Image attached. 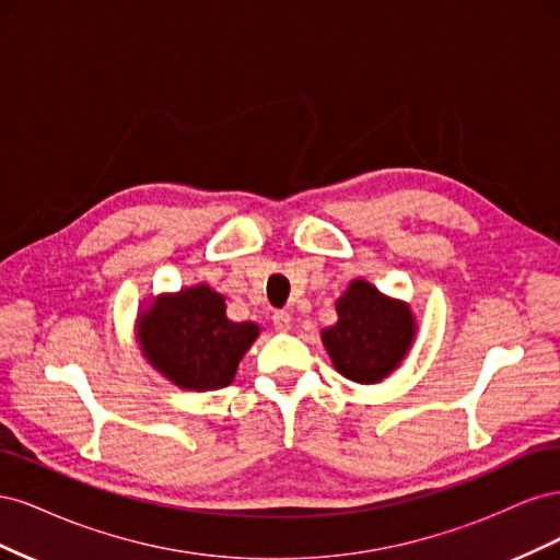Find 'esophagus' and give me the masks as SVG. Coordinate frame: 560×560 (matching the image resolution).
Listing matches in <instances>:
<instances>
[{"mask_svg": "<svg viewBox=\"0 0 560 560\" xmlns=\"http://www.w3.org/2000/svg\"><path fill=\"white\" fill-rule=\"evenodd\" d=\"M273 325L280 331H290L292 329V315L287 313V311H276L273 313Z\"/></svg>", "mask_w": 560, "mask_h": 560, "instance_id": "esophagus-1", "label": "esophagus"}]
</instances>
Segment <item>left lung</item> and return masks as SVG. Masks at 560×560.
Masks as SVG:
<instances>
[{
  "mask_svg": "<svg viewBox=\"0 0 560 560\" xmlns=\"http://www.w3.org/2000/svg\"><path fill=\"white\" fill-rule=\"evenodd\" d=\"M338 322L322 331L338 374L354 383H378L404 360L413 341L411 311L383 296L364 280H352L336 301Z\"/></svg>",
  "mask_w": 560,
  "mask_h": 560,
  "instance_id": "obj_1",
  "label": "left lung"
}]
</instances>
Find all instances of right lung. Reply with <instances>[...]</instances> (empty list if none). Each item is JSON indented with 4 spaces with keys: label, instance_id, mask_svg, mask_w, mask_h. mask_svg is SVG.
I'll return each instance as SVG.
<instances>
[{
    "label": "right lung",
    "instance_id": "right-lung-1",
    "mask_svg": "<svg viewBox=\"0 0 560 560\" xmlns=\"http://www.w3.org/2000/svg\"><path fill=\"white\" fill-rule=\"evenodd\" d=\"M257 336L252 322H231L224 296L206 284L163 296L140 317L144 358L184 389L226 387Z\"/></svg>",
    "mask_w": 560,
    "mask_h": 560
}]
</instances>
